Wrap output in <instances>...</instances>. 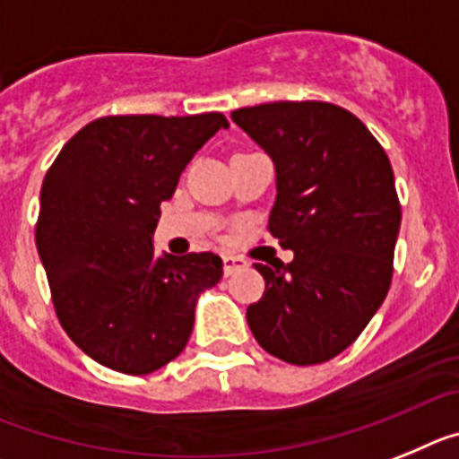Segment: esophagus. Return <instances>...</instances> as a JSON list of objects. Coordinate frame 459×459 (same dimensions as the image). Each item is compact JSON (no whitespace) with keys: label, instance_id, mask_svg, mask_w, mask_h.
I'll list each match as a JSON object with an SVG mask.
<instances>
[{"label":"esophagus","instance_id":"34e87169","mask_svg":"<svg viewBox=\"0 0 459 459\" xmlns=\"http://www.w3.org/2000/svg\"><path fill=\"white\" fill-rule=\"evenodd\" d=\"M221 261H224V274H226V277H229V274H233V273H238V270L247 268V261H245V258H240V256H230V254H224V256H221Z\"/></svg>","mask_w":459,"mask_h":459}]
</instances>
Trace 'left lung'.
I'll use <instances>...</instances> for the list:
<instances>
[{
  "mask_svg": "<svg viewBox=\"0 0 459 459\" xmlns=\"http://www.w3.org/2000/svg\"><path fill=\"white\" fill-rule=\"evenodd\" d=\"M230 117L273 159L268 230L293 252L290 263L254 265L265 293L247 324L279 360L318 365L353 344L388 296L402 221L393 166L334 103H261Z\"/></svg>",
  "mask_w": 459,
  "mask_h": 459,
  "instance_id": "1",
  "label": "left lung"
}]
</instances>
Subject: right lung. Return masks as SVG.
<instances>
[{"label":"right lung","mask_w":459,"mask_h":459,"mask_svg":"<svg viewBox=\"0 0 459 459\" xmlns=\"http://www.w3.org/2000/svg\"><path fill=\"white\" fill-rule=\"evenodd\" d=\"M226 126L221 113L99 117L48 169L37 249L59 324L91 360L150 374L189 342L198 296L224 263L159 256L152 235L186 163Z\"/></svg>","instance_id":"add662e5"}]
</instances>
